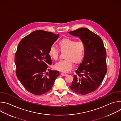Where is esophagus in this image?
<instances>
[{"mask_svg": "<svg viewBox=\"0 0 121 121\" xmlns=\"http://www.w3.org/2000/svg\"><path fill=\"white\" fill-rule=\"evenodd\" d=\"M60 74H61V75H62V76H66V74L65 73V72H61V73H60Z\"/></svg>", "mask_w": 121, "mask_h": 121, "instance_id": "1", "label": "esophagus"}]
</instances>
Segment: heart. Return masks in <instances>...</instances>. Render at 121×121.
Segmentation results:
<instances>
[{
    "label": "heart",
    "mask_w": 121,
    "mask_h": 121,
    "mask_svg": "<svg viewBox=\"0 0 121 121\" xmlns=\"http://www.w3.org/2000/svg\"><path fill=\"white\" fill-rule=\"evenodd\" d=\"M59 50L51 46L49 50L48 54L50 57L54 60L58 59L60 52L65 53L64 61H60L55 65L56 69L63 72H67L71 70L73 63L78 64L84 58L86 53V45L82 41H77L76 40L65 38L61 39L58 43Z\"/></svg>",
    "instance_id": "heart-1"
}]
</instances>
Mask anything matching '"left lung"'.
Masks as SVG:
<instances>
[{"label": "left lung", "mask_w": 121, "mask_h": 121, "mask_svg": "<svg viewBox=\"0 0 121 121\" xmlns=\"http://www.w3.org/2000/svg\"><path fill=\"white\" fill-rule=\"evenodd\" d=\"M69 33L79 37L86 45L84 58L69 87L74 92L84 95L95 91L103 80L107 71L106 51L101 38L87 28Z\"/></svg>", "instance_id": "8db88e82"}]
</instances>
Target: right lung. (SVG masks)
<instances>
[{"label":"right lung","instance_id":"obj_1","mask_svg":"<svg viewBox=\"0 0 121 121\" xmlns=\"http://www.w3.org/2000/svg\"><path fill=\"white\" fill-rule=\"evenodd\" d=\"M59 36L37 30L22 38L18 45L15 55L16 76L24 88L34 95L49 91L60 74L58 71L49 70V65L52 62L48 54Z\"/></svg>","mask_w":121,"mask_h":121}]
</instances>
